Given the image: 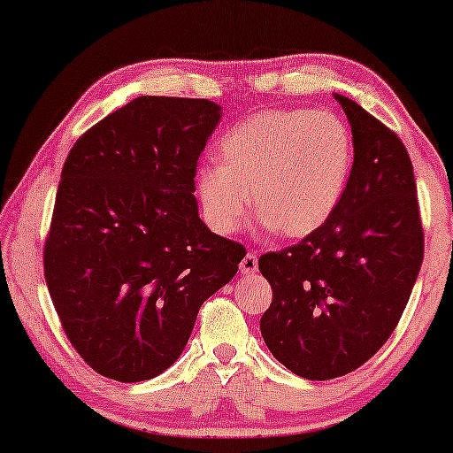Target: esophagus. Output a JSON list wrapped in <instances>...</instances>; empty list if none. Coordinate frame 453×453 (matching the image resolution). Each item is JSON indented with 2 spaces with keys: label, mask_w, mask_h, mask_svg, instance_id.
Returning <instances> with one entry per match:
<instances>
[{
  "label": "esophagus",
  "mask_w": 453,
  "mask_h": 453,
  "mask_svg": "<svg viewBox=\"0 0 453 453\" xmlns=\"http://www.w3.org/2000/svg\"><path fill=\"white\" fill-rule=\"evenodd\" d=\"M239 268H241V272H243V274H256V272H257V256H256V253H253V251L247 253V256L241 259Z\"/></svg>",
  "instance_id": "esophagus-1"
}]
</instances>
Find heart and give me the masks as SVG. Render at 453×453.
I'll return each instance as SVG.
<instances>
[{"mask_svg":"<svg viewBox=\"0 0 453 453\" xmlns=\"http://www.w3.org/2000/svg\"><path fill=\"white\" fill-rule=\"evenodd\" d=\"M220 160L196 173L202 214L216 233L239 231L250 212L280 239H303L336 212L355 158L350 129L330 111L272 109L220 140Z\"/></svg>","mask_w":453,"mask_h":453,"instance_id":"heart-1","label":"heart"}]
</instances>
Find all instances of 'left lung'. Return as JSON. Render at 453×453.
I'll list each match as a JSON object with an SVG mask.
<instances>
[{"label": "left lung", "instance_id": "obj_1", "mask_svg": "<svg viewBox=\"0 0 453 453\" xmlns=\"http://www.w3.org/2000/svg\"><path fill=\"white\" fill-rule=\"evenodd\" d=\"M355 160L342 202L301 243L259 257L272 305L259 330L293 373L324 381L367 363L398 326L423 264L417 183L392 129L342 95Z\"/></svg>", "mask_w": 453, "mask_h": 453}]
</instances>
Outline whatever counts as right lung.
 <instances>
[{
  "mask_svg": "<svg viewBox=\"0 0 453 453\" xmlns=\"http://www.w3.org/2000/svg\"><path fill=\"white\" fill-rule=\"evenodd\" d=\"M206 98L138 96L67 154L45 280L67 340L96 373L152 380L181 355L202 303L245 247L197 214V158L220 121Z\"/></svg>",
  "mask_w": 453,
  "mask_h": 453,
  "instance_id": "add662e5",
  "label": "right lung"
}]
</instances>
